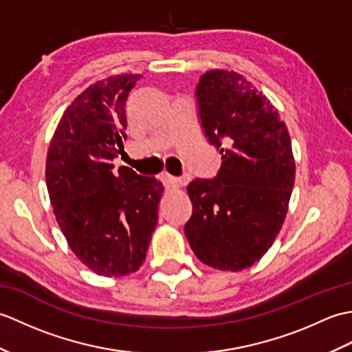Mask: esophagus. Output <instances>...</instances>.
<instances>
[{
  "mask_svg": "<svg viewBox=\"0 0 352 352\" xmlns=\"http://www.w3.org/2000/svg\"><path fill=\"white\" fill-rule=\"evenodd\" d=\"M162 180L166 186H170V188H180V186H184L188 183L186 178H177V177H172L169 174H162Z\"/></svg>",
  "mask_w": 352,
  "mask_h": 352,
  "instance_id": "esophagus-1",
  "label": "esophagus"
}]
</instances>
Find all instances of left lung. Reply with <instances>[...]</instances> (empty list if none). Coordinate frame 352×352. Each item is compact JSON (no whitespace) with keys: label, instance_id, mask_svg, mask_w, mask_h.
<instances>
[{"label":"left lung","instance_id":"1","mask_svg":"<svg viewBox=\"0 0 352 352\" xmlns=\"http://www.w3.org/2000/svg\"><path fill=\"white\" fill-rule=\"evenodd\" d=\"M197 98L222 164L214 180L188 186L193 213L184 233L204 265L237 272L265 256L286 219L295 184L292 142L278 110L241 74L206 72Z\"/></svg>","mask_w":352,"mask_h":352}]
</instances>
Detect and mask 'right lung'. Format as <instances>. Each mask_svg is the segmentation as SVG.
<instances>
[{
	"instance_id": "obj_1",
	"label": "right lung",
	"mask_w": 352,
	"mask_h": 352,
	"mask_svg": "<svg viewBox=\"0 0 352 352\" xmlns=\"http://www.w3.org/2000/svg\"><path fill=\"white\" fill-rule=\"evenodd\" d=\"M140 74H121L85 89L57 124L45 180L52 213L76 257L96 275L122 276L144 263L164 188L131 168L113 174L124 153L125 102Z\"/></svg>"
}]
</instances>
